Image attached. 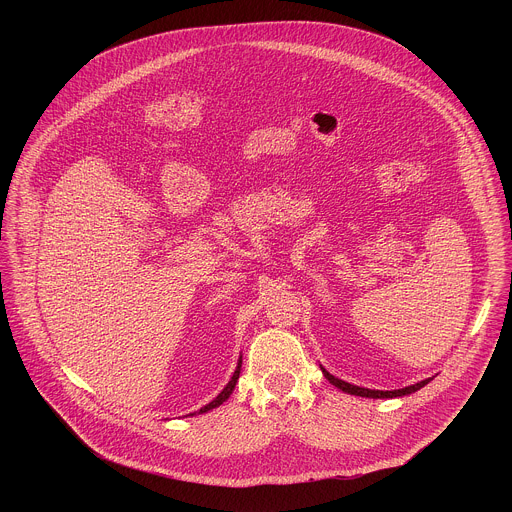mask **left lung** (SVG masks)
Here are the masks:
<instances>
[{
    "label": "left lung",
    "instance_id": "8db88e82",
    "mask_svg": "<svg viewBox=\"0 0 512 512\" xmlns=\"http://www.w3.org/2000/svg\"><path fill=\"white\" fill-rule=\"evenodd\" d=\"M321 370H323L325 378H327L331 384H335L337 388H341L343 392H349V394H355V396H365V398H396V396H406V394H412V392L420 390L422 386H426V384L432 380V378H426V380H422V382H416V384L406 386V388H400V390H370V388H361V386L349 384V382H345V380H339V378H335L333 374H329L325 368H321Z\"/></svg>",
    "mask_w": 512,
    "mask_h": 512
}]
</instances>
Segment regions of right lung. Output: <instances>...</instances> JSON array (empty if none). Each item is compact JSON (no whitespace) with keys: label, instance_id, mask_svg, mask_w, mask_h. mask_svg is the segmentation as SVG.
Here are the masks:
<instances>
[{"label":"right lung","instance_id":"obj_1","mask_svg":"<svg viewBox=\"0 0 512 512\" xmlns=\"http://www.w3.org/2000/svg\"><path fill=\"white\" fill-rule=\"evenodd\" d=\"M240 366H242V359L238 361V366H236V370H234V374H232L230 382L224 386V390L220 392L219 396H217L213 402H209L207 406H203V408L199 410V414H203V412H209V410H213V408L220 406L224 400H228V396L232 394V390H234V386H236V382H238V376H240ZM189 416H193V414H189Z\"/></svg>","mask_w":512,"mask_h":512}]
</instances>
